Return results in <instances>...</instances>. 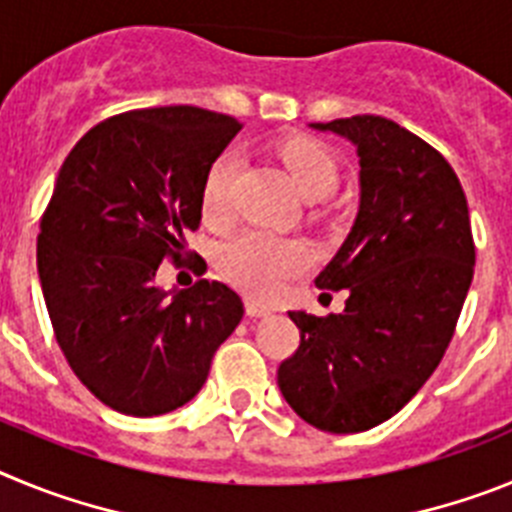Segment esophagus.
<instances>
[{"mask_svg":"<svg viewBox=\"0 0 512 512\" xmlns=\"http://www.w3.org/2000/svg\"><path fill=\"white\" fill-rule=\"evenodd\" d=\"M246 312L251 315V318H266V315H271L269 307L261 305V302L256 300H246Z\"/></svg>","mask_w":512,"mask_h":512,"instance_id":"esophagus-1","label":"esophagus"}]
</instances>
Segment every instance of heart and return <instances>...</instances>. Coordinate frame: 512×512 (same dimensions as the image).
I'll use <instances>...</instances> for the list:
<instances>
[{
    "label": "heart",
    "mask_w": 512,
    "mask_h": 512,
    "mask_svg": "<svg viewBox=\"0 0 512 512\" xmlns=\"http://www.w3.org/2000/svg\"><path fill=\"white\" fill-rule=\"evenodd\" d=\"M292 184L305 200H323L333 192L338 182L336 161L320 143L307 138H295L284 143L282 151ZM238 158L235 153H223L215 158L202 187V215L212 223H223L230 215V184H233ZM310 261V253L302 243L282 241L264 230H246L235 235L217 253V266L225 277L253 297L277 295L289 277L300 274Z\"/></svg>",
    "instance_id": "1"
}]
</instances>
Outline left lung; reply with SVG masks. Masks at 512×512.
<instances>
[{"label":"left lung","mask_w":512,"mask_h":512,"mask_svg":"<svg viewBox=\"0 0 512 512\" xmlns=\"http://www.w3.org/2000/svg\"><path fill=\"white\" fill-rule=\"evenodd\" d=\"M310 128L351 140L359 156V212L315 279L348 300L328 318L289 312L300 348L277 382L305 423L359 433L400 413L436 372L472 284V225L449 161L397 122L356 115Z\"/></svg>","instance_id":"1"}]
</instances>
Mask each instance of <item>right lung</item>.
<instances>
[{"label": "right lung", "instance_id": "obj_1", "mask_svg": "<svg viewBox=\"0 0 512 512\" xmlns=\"http://www.w3.org/2000/svg\"><path fill=\"white\" fill-rule=\"evenodd\" d=\"M241 122L174 104L99 122L71 148L40 220L38 274L56 341L107 408L153 418L202 390L243 318L220 282L156 284L200 228L202 187Z\"/></svg>", "mask_w": 512, "mask_h": 512}]
</instances>
